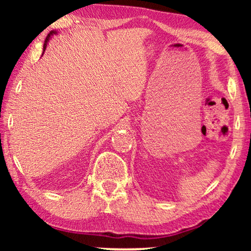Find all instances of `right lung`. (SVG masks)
<instances>
[{"mask_svg": "<svg viewBox=\"0 0 251 251\" xmlns=\"http://www.w3.org/2000/svg\"><path fill=\"white\" fill-rule=\"evenodd\" d=\"M54 34H57V32H54V30H51V32L48 34V36H47V39H46V41H44V44H43V53H44V51H46V49H47V46H48V42H49V40L51 39V36H53ZM42 53V54H43Z\"/></svg>", "mask_w": 251, "mask_h": 251, "instance_id": "obj_1", "label": "right lung"}]
</instances>
